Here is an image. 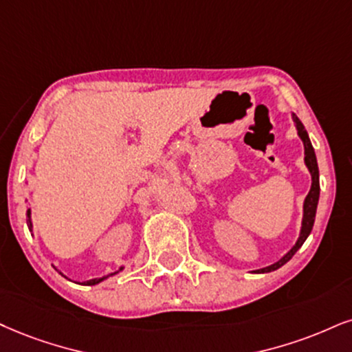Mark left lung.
Wrapping results in <instances>:
<instances>
[{
  "label": "left lung",
  "mask_w": 352,
  "mask_h": 352,
  "mask_svg": "<svg viewBox=\"0 0 352 352\" xmlns=\"http://www.w3.org/2000/svg\"><path fill=\"white\" fill-rule=\"evenodd\" d=\"M292 119H294V122H296L298 137H300L302 142H303V148H305V164H307V168H309V171H310V175H311V188H310V192L307 194L305 201H303L302 228H300V235H298L297 243L292 246V250H290L289 253L284 256V258L279 259V261L274 263V264H271V266H267V267L258 269V271H256V272H259V274H261V272L276 271V269H279L280 266H284V264L287 263L289 259L292 258V256L296 254L298 250H300V246L303 245V243H305L307 238H309L311 228H314V223H315L316 206H318V197H320L318 163H316L315 150H314V146H311L309 133H307V130H305V127H303V124L300 122V119H298L296 114H292Z\"/></svg>",
  "instance_id": "left-lung-1"
}]
</instances>
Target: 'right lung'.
Returning <instances> with one entry per match:
<instances>
[{"label": "right lung", "instance_id": "add662e5", "mask_svg": "<svg viewBox=\"0 0 352 352\" xmlns=\"http://www.w3.org/2000/svg\"><path fill=\"white\" fill-rule=\"evenodd\" d=\"M28 227H29V230L30 232H32V219H30V209H28ZM124 267H120L119 271H122ZM119 271H116V272H112V274H109V276H114V274H117V272ZM60 274H62V272H60ZM109 276H104V277H99V279H89V280H86V282H83L85 285H96V284H99V282L101 280H104V279H107V277Z\"/></svg>", "mask_w": 352, "mask_h": 352}]
</instances>
